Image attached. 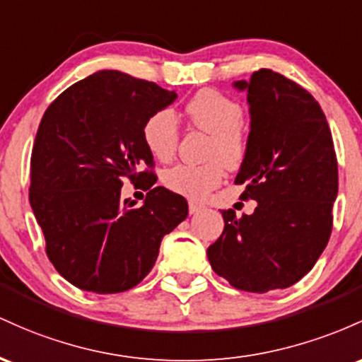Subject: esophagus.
<instances>
[{
	"mask_svg": "<svg viewBox=\"0 0 362 362\" xmlns=\"http://www.w3.org/2000/svg\"><path fill=\"white\" fill-rule=\"evenodd\" d=\"M188 206H189V214H198L200 210L205 209V205H203V203H198V202H193V200H189Z\"/></svg>",
	"mask_w": 362,
	"mask_h": 362,
	"instance_id": "34e87169",
	"label": "esophagus"
}]
</instances>
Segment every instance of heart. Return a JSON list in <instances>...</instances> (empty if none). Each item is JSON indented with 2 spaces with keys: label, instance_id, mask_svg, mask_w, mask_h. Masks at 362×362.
I'll list each match as a JSON object with an SVG mask.
<instances>
[{
  "label": "heart",
  "instance_id": "heart-1",
  "mask_svg": "<svg viewBox=\"0 0 362 362\" xmlns=\"http://www.w3.org/2000/svg\"><path fill=\"white\" fill-rule=\"evenodd\" d=\"M192 127L210 133L203 164H177L162 174V182L170 192L189 198H203L217 188L226 176V165H241L247 153V133L243 127V107L226 93L203 88L185 107ZM144 141L156 159L168 162L180 145V124L173 109L152 112L144 124Z\"/></svg>",
  "mask_w": 362,
  "mask_h": 362
}]
</instances>
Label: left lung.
Instances as JSON below:
<instances>
[{"label": "left lung", "mask_w": 362, "mask_h": 362, "mask_svg": "<svg viewBox=\"0 0 362 362\" xmlns=\"http://www.w3.org/2000/svg\"><path fill=\"white\" fill-rule=\"evenodd\" d=\"M247 90L251 132L235 185L243 200L258 202L251 215L222 210L224 230L209 246L214 272L239 291L263 294L301 280L323 253L339 192L330 127L322 107L301 85L267 68Z\"/></svg>", "instance_id": "8db88e82"}]
</instances>
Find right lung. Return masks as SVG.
I'll return each instance as SVG.
<instances>
[{"label": "right lung", "instance_id": "add662e5", "mask_svg": "<svg viewBox=\"0 0 362 362\" xmlns=\"http://www.w3.org/2000/svg\"><path fill=\"white\" fill-rule=\"evenodd\" d=\"M176 97L103 70L68 87L44 112L28 200L47 258L78 289L115 294L135 287L156 265L162 238L188 215L181 194L153 186L156 162L144 141L147 117ZM124 179L141 180L149 192L141 207L120 198Z\"/></svg>", "mask_w": 362, "mask_h": 362}]
</instances>
